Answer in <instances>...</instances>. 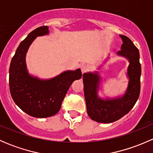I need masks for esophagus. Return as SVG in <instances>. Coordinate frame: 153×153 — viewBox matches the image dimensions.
<instances>
[{"instance_id":"obj_1","label":"esophagus","mask_w":153,"mask_h":153,"mask_svg":"<svg viewBox=\"0 0 153 153\" xmlns=\"http://www.w3.org/2000/svg\"><path fill=\"white\" fill-rule=\"evenodd\" d=\"M88 69H89V67H88L86 65H82L81 67V72H82V73L86 72V71L88 70Z\"/></svg>"}]
</instances>
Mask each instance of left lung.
<instances>
[{
    "label": "left lung",
    "mask_w": 153,
    "mask_h": 153,
    "mask_svg": "<svg viewBox=\"0 0 153 153\" xmlns=\"http://www.w3.org/2000/svg\"><path fill=\"white\" fill-rule=\"evenodd\" d=\"M120 37L123 44L117 55L126 58L129 63L126 72L129 82L124 95L115 98H100L98 95L101 80L99 73L95 71L83 75L87 114L97 122L108 124L118 121L132 109L140 95L141 67L139 51L129 38L121 35Z\"/></svg>",
    "instance_id": "1"
}]
</instances>
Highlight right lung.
<instances>
[{"mask_svg": "<svg viewBox=\"0 0 153 153\" xmlns=\"http://www.w3.org/2000/svg\"><path fill=\"white\" fill-rule=\"evenodd\" d=\"M49 27H38L21 42L10 67V89L12 98L24 112L35 118H47L60 110L69 86L82 77L80 69L64 71L50 79H40L29 73L26 55L38 36L48 35Z\"/></svg>", "mask_w": 153, "mask_h": 153, "instance_id": "right-lung-1", "label": "right lung"}]
</instances>
